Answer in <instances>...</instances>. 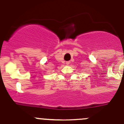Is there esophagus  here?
Instances as JSON below:
<instances>
[{"mask_svg":"<svg viewBox=\"0 0 124 124\" xmlns=\"http://www.w3.org/2000/svg\"><path fill=\"white\" fill-rule=\"evenodd\" d=\"M70 63H71V62H70V61H67V62H66V64L67 65H69Z\"/></svg>","mask_w":124,"mask_h":124,"instance_id":"obj_1","label":"esophagus"}]
</instances>
